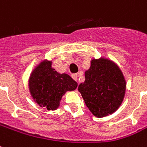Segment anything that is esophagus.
I'll list each match as a JSON object with an SVG mask.
<instances>
[{
	"label": "esophagus",
	"instance_id": "esophagus-1",
	"mask_svg": "<svg viewBox=\"0 0 147 147\" xmlns=\"http://www.w3.org/2000/svg\"><path fill=\"white\" fill-rule=\"evenodd\" d=\"M71 77H72V78H73L75 81H78V75H77V74H72V75H71Z\"/></svg>",
	"mask_w": 147,
	"mask_h": 147
}]
</instances>
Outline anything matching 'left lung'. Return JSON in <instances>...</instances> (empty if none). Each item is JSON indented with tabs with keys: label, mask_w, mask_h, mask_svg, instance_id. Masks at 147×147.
<instances>
[{
	"label": "left lung",
	"mask_w": 147,
	"mask_h": 147,
	"mask_svg": "<svg viewBox=\"0 0 147 147\" xmlns=\"http://www.w3.org/2000/svg\"><path fill=\"white\" fill-rule=\"evenodd\" d=\"M78 86L86 106L96 117L113 113L124 98L126 82L116 64L107 59H93Z\"/></svg>",
	"instance_id": "left-lung-1"
}]
</instances>
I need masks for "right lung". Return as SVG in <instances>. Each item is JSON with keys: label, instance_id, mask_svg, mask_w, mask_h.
<instances>
[{"label": "right lung", "instance_id": "obj_1", "mask_svg": "<svg viewBox=\"0 0 147 147\" xmlns=\"http://www.w3.org/2000/svg\"><path fill=\"white\" fill-rule=\"evenodd\" d=\"M78 86L67 74H59L51 68V62L43 61L31 73L29 87L36 102L48 110L58 108L66 91L75 90Z\"/></svg>", "mask_w": 147, "mask_h": 147}]
</instances>
